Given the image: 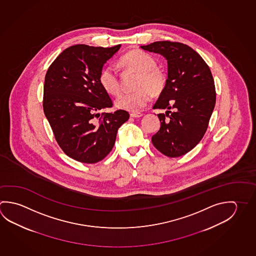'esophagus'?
I'll return each instance as SVG.
<instances>
[{"mask_svg": "<svg viewBox=\"0 0 256 256\" xmlns=\"http://www.w3.org/2000/svg\"><path fill=\"white\" fill-rule=\"evenodd\" d=\"M143 116V114L140 112H132L130 114V117L132 118H140Z\"/></svg>", "mask_w": 256, "mask_h": 256, "instance_id": "34e87169", "label": "esophagus"}]
</instances>
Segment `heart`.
<instances>
[{
    "label": "heart",
    "mask_w": 256,
    "mask_h": 256,
    "mask_svg": "<svg viewBox=\"0 0 256 256\" xmlns=\"http://www.w3.org/2000/svg\"><path fill=\"white\" fill-rule=\"evenodd\" d=\"M120 63L126 70L139 74L133 92H126L118 97L116 107L128 112H138L148 104L151 94H160L164 84L166 77L157 69L156 59L151 54L142 50H131L124 54ZM99 82L108 94L117 95L120 90L117 70L112 66H108L100 72Z\"/></svg>",
    "instance_id": "obj_1"
}]
</instances>
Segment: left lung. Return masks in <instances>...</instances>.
<instances>
[{
  "label": "left lung",
  "instance_id": "8db88e82",
  "mask_svg": "<svg viewBox=\"0 0 256 256\" xmlns=\"http://www.w3.org/2000/svg\"><path fill=\"white\" fill-rule=\"evenodd\" d=\"M167 61L166 86L152 108L160 130L152 143L166 156H182L195 148L206 132L215 108L216 90L210 69L196 51L179 42L156 41L142 46Z\"/></svg>",
  "mask_w": 256,
  "mask_h": 256
}]
</instances>
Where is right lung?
<instances>
[{
  "label": "right lung",
  "mask_w": 256,
  "mask_h": 256,
  "mask_svg": "<svg viewBox=\"0 0 256 256\" xmlns=\"http://www.w3.org/2000/svg\"><path fill=\"white\" fill-rule=\"evenodd\" d=\"M120 46H72L59 54L46 74V117L60 148L76 161H102L114 146L118 130L130 118L123 110L99 112L112 106L100 84V74Z\"/></svg>",
  "instance_id": "obj_1"
}]
</instances>
